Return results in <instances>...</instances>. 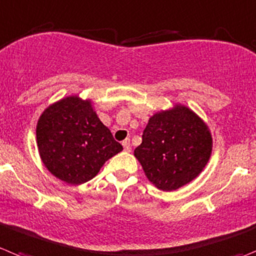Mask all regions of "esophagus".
<instances>
[{
    "instance_id": "esophagus-1",
    "label": "esophagus",
    "mask_w": 256,
    "mask_h": 256,
    "mask_svg": "<svg viewBox=\"0 0 256 256\" xmlns=\"http://www.w3.org/2000/svg\"><path fill=\"white\" fill-rule=\"evenodd\" d=\"M123 147H124V151H126V152L132 151V146H130V138H126V140H123Z\"/></svg>"
}]
</instances>
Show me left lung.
I'll return each instance as SVG.
<instances>
[{
  "mask_svg": "<svg viewBox=\"0 0 256 256\" xmlns=\"http://www.w3.org/2000/svg\"><path fill=\"white\" fill-rule=\"evenodd\" d=\"M210 152L208 126L190 109L176 105L150 118L134 156L150 182L171 192L198 176Z\"/></svg>",
  "mask_w": 256,
  "mask_h": 256,
  "instance_id": "1",
  "label": "left lung"
}]
</instances>
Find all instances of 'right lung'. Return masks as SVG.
I'll return each mask as SVG.
<instances>
[{
    "label": "right lung",
    "mask_w": 256,
    "mask_h": 256,
    "mask_svg": "<svg viewBox=\"0 0 256 256\" xmlns=\"http://www.w3.org/2000/svg\"><path fill=\"white\" fill-rule=\"evenodd\" d=\"M36 142L46 168L74 185L96 176L105 161L123 150L98 118L91 102L77 96L44 110L38 120Z\"/></svg>",
    "instance_id": "add662e5"
}]
</instances>
